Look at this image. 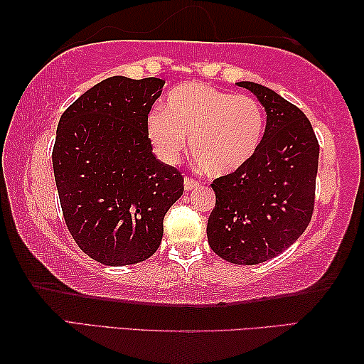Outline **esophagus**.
<instances>
[{
	"label": "esophagus",
	"instance_id": "obj_1",
	"mask_svg": "<svg viewBox=\"0 0 364 364\" xmlns=\"http://www.w3.org/2000/svg\"><path fill=\"white\" fill-rule=\"evenodd\" d=\"M200 186H201V182L195 181V178H192V177H186V182H183V187H186L187 192H190V190L198 188Z\"/></svg>",
	"mask_w": 364,
	"mask_h": 364
}]
</instances>
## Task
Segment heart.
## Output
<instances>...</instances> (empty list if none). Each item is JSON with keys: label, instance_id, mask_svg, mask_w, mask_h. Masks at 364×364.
I'll use <instances>...</instances> for the list:
<instances>
[{"label": "heart", "instance_id": "1", "mask_svg": "<svg viewBox=\"0 0 364 364\" xmlns=\"http://www.w3.org/2000/svg\"><path fill=\"white\" fill-rule=\"evenodd\" d=\"M266 116L250 95H234L201 82L176 87L163 108L146 119V130L158 156L176 163L190 151L210 176H228L245 166L263 140Z\"/></svg>", "mask_w": 364, "mask_h": 364}]
</instances>
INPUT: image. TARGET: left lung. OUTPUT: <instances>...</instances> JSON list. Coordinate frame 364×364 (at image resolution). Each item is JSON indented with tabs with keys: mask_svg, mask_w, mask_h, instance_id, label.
<instances>
[{
	"mask_svg": "<svg viewBox=\"0 0 364 364\" xmlns=\"http://www.w3.org/2000/svg\"><path fill=\"white\" fill-rule=\"evenodd\" d=\"M237 85L263 105L266 129L243 168L213 181L206 234L223 259L258 264L287 250L311 221L319 143L305 112L281 95L255 82Z\"/></svg>",
	"mask_w": 364,
	"mask_h": 364,
	"instance_id": "left-lung-1",
	"label": "left lung"
}]
</instances>
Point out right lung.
Segmentation results:
<instances>
[{
	"label": "right lung",
	"instance_id": "add662e5",
	"mask_svg": "<svg viewBox=\"0 0 364 364\" xmlns=\"http://www.w3.org/2000/svg\"><path fill=\"white\" fill-rule=\"evenodd\" d=\"M156 77L97 83L59 119L53 171L63 216L83 253L106 266L145 261L183 193L181 171L153 154L146 119L163 92Z\"/></svg>",
	"mask_w": 364,
	"mask_h": 364
}]
</instances>
